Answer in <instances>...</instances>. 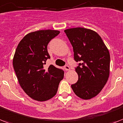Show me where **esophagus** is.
<instances>
[{"mask_svg":"<svg viewBox=\"0 0 123 123\" xmlns=\"http://www.w3.org/2000/svg\"><path fill=\"white\" fill-rule=\"evenodd\" d=\"M64 69L66 71H69L70 69V68H69V66H68V65H66V66H64Z\"/></svg>","mask_w":123,"mask_h":123,"instance_id":"34e87169","label":"esophagus"}]
</instances>
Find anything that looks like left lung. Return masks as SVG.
I'll use <instances>...</instances> for the list:
<instances>
[{
  "label": "left lung",
  "instance_id": "1",
  "mask_svg": "<svg viewBox=\"0 0 123 123\" xmlns=\"http://www.w3.org/2000/svg\"><path fill=\"white\" fill-rule=\"evenodd\" d=\"M70 41L76 62L78 80L71 85L78 97L85 100L97 95L108 80L110 71V54L99 35L84 28L64 30Z\"/></svg>",
  "mask_w": 123,
  "mask_h": 123
}]
</instances>
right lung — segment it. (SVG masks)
Instances as JSON below:
<instances>
[{
	"label": "right lung",
	"instance_id": "add662e5",
	"mask_svg": "<svg viewBox=\"0 0 123 123\" xmlns=\"http://www.w3.org/2000/svg\"><path fill=\"white\" fill-rule=\"evenodd\" d=\"M57 30L30 33L20 41L13 58V67L21 87L33 99L46 101L56 94L64 71L52 64L44 65L50 58L47 45L59 34Z\"/></svg>",
	"mask_w": 123,
	"mask_h": 123
}]
</instances>
